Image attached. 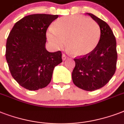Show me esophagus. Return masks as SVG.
<instances>
[{
    "label": "esophagus",
    "mask_w": 124,
    "mask_h": 124,
    "mask_svg": "<svg viewBox=\"0 0 124 124\" xmlns=\"http://www.w3.org/2000/svg\"><path fill=\"white\" fill-rule=\"evenodd\" d=\"M62 60H65L66 58H67V56H66V55L65 54H62Z\"/></svg>",
    "instance_id": "obj_1"
}]
</instances>
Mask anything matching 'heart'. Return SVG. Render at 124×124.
<instances>
[{
	"label": "heart",
	"instance_id": "heart-1",
	"mask_svg": "<svg viewBox=\"0 0 124 124\" xmlns=\"http://www.w3.org/2000/svg\"><path fill=\"white\" fill-rule=\"evenodd\" d=\"M47 37L55 47H62L68 42L71 54L82 56L89 54L97 46L100 37L98 24L91 18L82 15H71L56 20L50 28Z\"/></svg>",
	"mask_w": 124,
	"mask_h": 124
}]
</instances>
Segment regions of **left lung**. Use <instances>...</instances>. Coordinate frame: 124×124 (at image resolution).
I'll use <instances>...</instances> for the list:
<instances>
[{"label": "left lung", "instance_id": "1", "mask_svg": "<svg viewBox=\"0 0 124 124\" xmlns=\"http://www.w3.org/2000/svg\"><path fill=\"white\" fill-rule=\"evenodd\" d=\"M87 14L100 26V40L89 54L74 59L72 80L78 87L92 91L104 87L114 75L117 51L115 37L109 25L94 15Z\"/></svg>", "mask_w": 124, "mask_h": 124}]
</instances>
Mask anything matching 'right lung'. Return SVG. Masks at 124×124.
Instances as JSON below:
<instances>
[{
	"label": "right lung",
	"instance_id": "right-lung-1",
	"mask_svg": "<svg viewBox=\"0 0 124 124\" xmlns=\"http://www.w3.org/2000/svg\"><path fill=\"white\" fill-rule=\"evenodd\" d=\"M58 15L33 14L15 23L7 39L6 58L11 75L30 91L50 83L55 66L62 62L60 51L46 50V31Z\"/></svg>",
	"mask_w": 124,
	"mask_h": 124
}]
</instances>
